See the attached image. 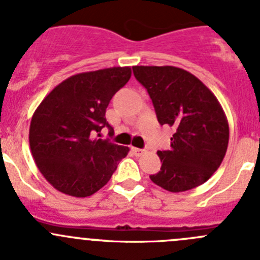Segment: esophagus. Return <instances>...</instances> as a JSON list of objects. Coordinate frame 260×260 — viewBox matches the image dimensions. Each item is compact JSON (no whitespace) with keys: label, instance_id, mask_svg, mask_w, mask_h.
<instances>
[{"label":"esophagus","instance_id":"esophagus-1","mask_svg":"<svg viewBox=\"0 0 260 260\" xmlns=\"http://www.w3.org/2000/svg\"><path fill=\"white\" fill-rule=\"evenodd\" d=\"M132 151L136 156H141V155L145 154V150L142 149H137V147H132Z\"/></svg>","mask_w":260,"mask_h":260}]
</instances>
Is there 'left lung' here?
Instances as JSON below:
<instances>
[{
    "instance_id": "8db88e82",
    "label": "left lung",
    "mask_w": 260,
    "mask_h": 260,
    "mask_svg": "<svg viewBox=\"0 0 260 260\" xmlns=\"http://www.w3.org/2000/svg\"><path fill=\"white\" fill-rule=\"evenodd\" d=\"M149 92L160 124L176 128L171 150L157 151L161 168L150 176L169 192L203 185L219 168L230 140L229 120L212 91L177 67H133Z\"/></svg>"
}]
</instances>
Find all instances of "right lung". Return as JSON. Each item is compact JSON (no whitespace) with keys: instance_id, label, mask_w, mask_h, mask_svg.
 <instances>
[{"instance_id":"obj_1","label":"right lung","mask_w":260,"mask_h":260,"mask_svg":"<svg viewBox=\"0 0 260 260\" xmlns=\"http://www.w3.org/2000/svg\"><path fill=\"white\" fill-rule=\"evenodd\" d=\"M132 75L131 67L79 73L57 84L36 109L29 145L46 181L65 195L87 198L110 181L129 147L94 138L116 91Z\"/></svg>"}]
</instances>
